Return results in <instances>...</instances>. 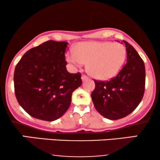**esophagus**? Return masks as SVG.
Listing matches in <instances>:
<instances>
[{
  "mask_svg": "<svg viewBox=\"0 0 160 160\" xmlns=\"http://www.w3.org/2000/svg\"><path fill=\"white\" fill-rule=\"evenodd\" d=\"M81 78H82V81H84V80H88V79H89V78H88V77L86 76V75H85V74H82V77H81Z\"/></svg>",
  "mask_w": 160,
  "mask_h": 160,
  "instance_id": "34e87169",
  "label": "esophagus"
}]
</instances>
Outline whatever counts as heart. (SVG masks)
Here are the masks:
<instances>
[{
    "label": "heart",
    "instance_id": "heart-1",
    "mask_svg": "<svg viewBox=\"0 0 160 160\" xmlns=\"http://www.w3.org/2000/svg\"><path fill=\"white\" fill-rule=\"evenodd\" d=\"M126 51L120 43L111 42H81L76 45L74 53L67 55V60L77 66L87 63V71L98 80H108L120 71Z\"/></svg>",
    "mask_w": 160,
    "mask_h": 160
}]
</instances>
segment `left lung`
Returning a JSON list of instances; mask_svg holds the SVG:
<instances>
[{
	"mask_svg": "<svg viewBox=\"0 0 160 160\" xmlns=\"http://www.w3.org/2000/svg\"><path fill=\"white\" fill-rule=\"evenodd\" d=\"M127 59L120 72L108 81L94 80L92 99L96 111L109 120L123 118L135 111L145 89L144 61L135 48L123 40Z\"/></svg>",
	"mask_w": 160,
	"mask_h": 160,
	"instance_id": "obj_1",
	"label": "left lung"
}]
</instances>
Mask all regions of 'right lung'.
Listing matches in <instances>:
<instances>
[{"label":"right lung","instance_id":"1","mask_svg":"<svg viewBox=\"0 0 160 160\" xmlns=\"http://www.w3.org/2000/svg\"><path fill=\"white\" fill-rule=\"evenodd\" d=\"M67 46V42L48 40L27 51L16 66V99L34 118H60L70 107L72 92L81 86V74L66 69Z\"/></svg>","mask_w":160,"mask_h":160}]
</instances>
